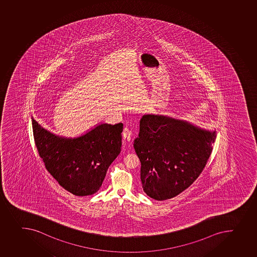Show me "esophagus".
<instances>
[{"instance_id":"34e87169","label":"esophagus","mask_w":257,"mask_h":257,"mask_svg":"<svg viewBox=\"0 0 257 257\" xmlns=\"http://www.w3.org/2000/svg\"><path fill=\"white\" fill-rule=\"evenodd\" d=\"M122 138H123V140H124L125 141L130 142L133 139L132 132H131L128 128H127V127H125L124 130H123V132H122Z\"/></svg>"}]
</instances>
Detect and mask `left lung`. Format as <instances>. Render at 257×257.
I'll list each match as a JSON object with an SVG mask.
<instances>
[{
	"label": "left lung",
	"mask_w": 257,
	"mask_h": 257,
	"mask_svg": "<svg viewBox=\"0 0 257 257\" xmlns=\"http://www.w3.org/2000/svg\"><path fill=\"white\" fill-rule=\"evenodd\" d=\"M216 131L164 115L145 114L134 148L141 162L143 190L156 200L190 187L211 155Z\"/></svg>",
	"instance_id": "8db88e82"
}]
</instances>
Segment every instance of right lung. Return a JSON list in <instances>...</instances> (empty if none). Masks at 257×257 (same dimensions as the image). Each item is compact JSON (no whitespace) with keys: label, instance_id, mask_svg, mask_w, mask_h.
I'll return each instance as SVG.
<instances>
[{"label":"right lung","instance_id":"right-lung-1","mask_svg":"<svg viewBox=\"0 0 257 257\" xmlns=\"http://www.w3.org/2000/svg\"><path fill=\"white\" fill-rule=\"evenodd\" d=\"M38 154L58 184L77 196L99 190L107 170L121 152L122 123L101 122L76 138L57 135L32 117Z\"/></svg>","mask_w":257,"mask_h":257}]
</instances>
